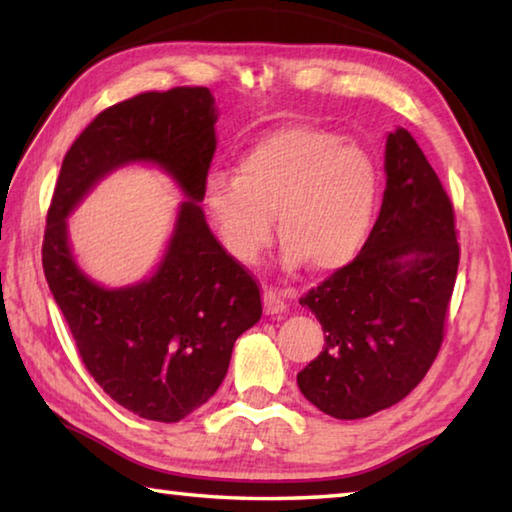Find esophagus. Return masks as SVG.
<instances>
[{
  "label": "esophagus",
  "instance_id": "esophagus-1",
  "mask_svg": "<svg viewBox=\"0 0 512 512\" xmlns=\"http://www.w3.org/2000/svg\"><path fill=\"white\" fill-rule=\"evenodd\" d=\"M264 311L268 316H277L287 311V293L277 291L273 287L264 289Z\"/></svg>",
  "mask_w": 512,
  "mask_h": 512
}]
</instances>
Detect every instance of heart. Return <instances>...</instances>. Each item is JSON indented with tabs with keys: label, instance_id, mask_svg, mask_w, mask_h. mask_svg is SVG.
<instances>
[{
	"label": "heart",
	"instance_id": "obj_1",
	"mask_svg": "<svg viewBox=\"0 0 512 512\" xmlns=\"http://www.w3.org/2000/svg\"><path fill=\"white\" fill-rule=\"evenodd\" d=\"M379 171L368 151L327 128L293 124L259 137L239 155L235 176L205 180V210L228 253L255 264L277 235L284 266L316 271L350 264L370 235Z\"/></svg>",
	"mask_w": 512,
	"mask_h": 512
}]
</instances>
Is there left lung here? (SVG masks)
I'll return each mask as SVG.
<instances>
[{"label":"left lung","mask_w":512,"mask_h":512,"mask_svg":"<svg viewBox=\"0 0 512 512\" xmlns=\"http://www.w3.org/2000/svg\"><path fill=\"white\" fill-rule=\"evenodd\" d=\"M384 203L361 253L300 298L325 348L298 372L307 400L359 420L404 400L438 357L458 257L454 205L404 128L386 140Z\"/></svg>","instance_id":"8db88e82"}]
</instances>
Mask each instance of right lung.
I'll list each match as a JSON object with an SVG mask.
<instances>
[{
    "mask_svg": "<svg viewBox=\"0 0 512 512\" xmlns=\"http://www.w3.org/2000/svg\"><path fill=\"white\" fill-rule=\"evenodd\" d=\"M207 88L142 92L99 112L67 151L47 212L42 268L94 381L144 420L178 422L203 406L228 372L232 348L262 316L259 287L228 255L203 207L216 151ZM158 163L188 201L149 281L106 290L73 262L66 216L110 170Z\"/></svg>",
    "mask_w": 512,
    "mask_h": 512,
    "instance_id": "1",
    "label": "right lung"
}]
</instances>
